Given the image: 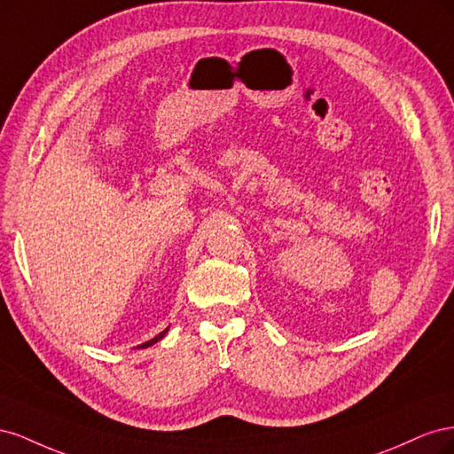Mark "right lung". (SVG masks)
<instances>
[{"label":"right lung","instance_id":"right-lung-1","mask_svg":"<svg viewBox=\"0 0 454 454\" xmlns=\"http://www.w3.org/2000/svg\"><path fill=\"white\" fill-rule=\"evenodd\" d=\"M167 332H168V327L167 329H164V332H160L159 335H155L153 339H149V340H145V342H142V345H138V348H145V347H151V345H155V342L157 340H160L164 335H167Z\"/></svg>","mask_w":454,"mask_h":454}]
</instances>
